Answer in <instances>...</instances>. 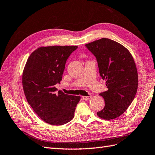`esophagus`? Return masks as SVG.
<instances>
[{"mask_svg": "<svg viewBox=\"0 0 155 155\" xmlns=\"http://www.w3.org/2000/svg\"><path fill=\"white\" fill-rule=\"evenodd\" d=\"M91 96H84L82 97V99L85 100V101H89V99H91Z\"/></svg>", "mask_w": 155, "mask_h": 155, "instance_id": "obj_1", "label": "esophagus"}]
</instances>
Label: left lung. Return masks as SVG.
<instances>
[{
	"instance_id": "left-lung-1",
	"label": "left lung",
	"mask_w": 155,
	"mask_h": 155,
	"mask_svg": "<svg viewBox=\"0 0 155 155\" xmlns=\"http://www.w3.org/2000/svg\"><path fill=\"white\" fill-rule=\"evenodd\" d=\"M85 46L95 56L101 76L106 81L107 91L99 94L105 106L97 116L115 119L126 112L137 93L138 74L133 56L122 45L107 38Z\"/></svg>"
}]
</instances>
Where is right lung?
I'll list each match as a JSON object with an SVG mask.
<instances>
[{
  "instance_id": "obj_1",
  "label": "right lung",
  "mask_w": 155,
  "mask_h": 155,
  "mask_svg": "<svg viewBox=\"0 0 155 155\" xmlns=\"http://www.w3.org/2000/svg\"><path fill=\"white\" fill-rule=\"evenodd\" d=\"M77 46L41 47L29 56L22 75L28 103L45 122L61 126L71 121L80 96L56 91L66 60Z\"/></svg>"
}]
</instances>
